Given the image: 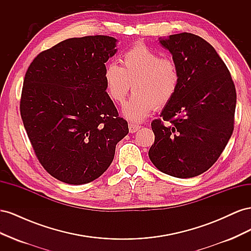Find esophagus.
Listing matches in <instances>:
<instances>
[{"mask_svg":"<svg viewBox=\"0 0 251 251\" xmlns=\"http://www.w3.org/2000/svg\"><path fill=\"white\" fill-rule=\"evenodd\" d=\"M140 127H141V126H140L139 125H137V124H134V123H130V124H128V130H130V133L137 132Z\"/></svg>","mask_w":251,"mask_h":251,"instance_id":"1","label":"esophagus"}]
</instances>
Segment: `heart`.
Returning <instances> with one entry per match:
<instances>
[{
	"label": "heart",
	"mask_w": 251,
	"mask_h": 251,
	"mask_svg": "<svg viewBox=\"0 0 251 251\" xmlns=\"http://www.w3.org/2000/svg\"><path fill=\"white\" fill-rule=\"evenodd\" d=\"M120 66H107L103 80L114 102L123 103L128 91L134 93L125 105L124 114L131 120H141L154 108H163L176 96L181 71L173 57L161 56L144 44H136L123 53Z\"/></svg>",
	"instance_id": "b5f03b06"
}]
</instances>
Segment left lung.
Returning <instances> with one entry per match:
<instances>
[{"instance_id": "1", "label": "left lung", "mask_w": 251, "mask_h": 251, "mask_svg": "<svg viewBox=\"0 0 251 251\" xmlns=\"http://www.w3.org/2000/svg\"><path fill=\"white\" fill-rule=\"evenodd\" d=\"M160 44L180 67L181 81L160 118L149 157L156 168L177 178H192L211 168L234 127L237 92L231 74L215 48L187 32Z\"/></svg>"}]
</instances>
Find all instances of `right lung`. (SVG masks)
<instances>
[{"label":"right lung","mask_w":251,"mask_h":251,"mask_svg":"<svg viewBox=\"0 0 251 251\" xmlns=\"http://www.w3.org/2000/svg\"><path fill=\"white\" fill-rule=\"evenodd\" d=\"M115 47L108 35L72 37L37 54L25 74L23 124L43 168L65 183L101 176L128 133L103 80Z\"/></svg>","instance_id":"right-lung-1"}]
</instances>
